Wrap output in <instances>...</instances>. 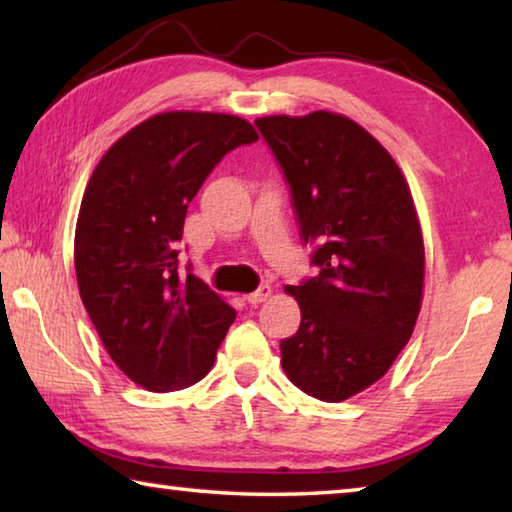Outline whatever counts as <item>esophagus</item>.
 I'll use <instances>...</instances> for the list:
<instances>
[{
	"label": "esophagus",
	"mask_w": 512,
	"mask_h": 512,
	"mask_svg": "<svg viewBox=\"0 0 512 512\" xmlns=\"http://www.w3.org/2000/svg\"><path fill=\"white\" fill-rule=\"evenodd\" d=\"M271 287H268V284H262V287H259L257 291H253V293H248L246 296V302L248 305H253V307H257V305H262L264 300H268L271 298Z\"/></svg>",
	"instance_id": "obj_1"
}]
</instances>
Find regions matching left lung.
<instances>
[{"label":"left lung","mask_w":512,"mask_h":512,"mask_svg":"<svg viewBox=\"0 0 512 512\" xmlns=\"http://www.w3.org/2000/svg\"><path fill=\"white\" fill-rule=\"evenodd\" d=\"M287 180L318 275L287 287L298 332L282 368L302 393L343 402L375 384L420 314L424 244L409 185L384 146L334 112L255 121Z\"/></svg>","instance_id":"obj_1"}]
</instances>
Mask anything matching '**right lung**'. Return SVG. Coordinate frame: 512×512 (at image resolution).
Listing matches in <instances>:
<instances>
[{
    "instance_id": "add662e5",
    "label": "right lung",
    "mask_w": 512,
    "mask_h": 512,
    "mask_svg": "<svg viewBox=\"0 0 512 512\" xmlns=\"http://www.w3.org/2000/svg\"><path fill=\"white\" fill-rule=\"evenodd\" d=\"M257 142L246 119L162 112L110 146L85 187L74 239L79 291L103 348L146 391H180L210 372L235 309L180 273L187 205L223 160Z\"/></svg>"
}]
</instances>
